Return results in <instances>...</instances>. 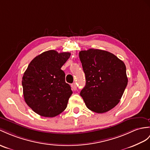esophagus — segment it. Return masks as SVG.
I'll return each instance as SVG.
<instances>
[{"instance_id": "esophagus-1", "label": "esophagus", "mask_w": 150, "mask_h": 150, "mask_svg": "<svg viewBox=\"0 0 150 150\" xmlns=\"http://www.w3.org/2000/svg\"><path fill=\"white\" fill-rule=\"evenodd\" d=\"M71 88L73 90H77V85L76 83H73L71 85Z\"/></svg>"}]
</instances>
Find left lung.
I'll return each mask as SVG.
<instances>
[{
    "label": "left lung",
    "instance_id": "obj_1",
    "mask_svg": "<svg viewBox=\"0 0 150 150\" xmlns=\"http://www.w3.org/2000/svg\"><path fill=\"white\" fill-rule=\"evenodd\" d=\"M79 57L86 78L80 96L90 110L109 111L119 103L127 85L125 64L112 53L97 49L81 51Z\"/></svg>",
    "mask_w": 150,
    "mask_h": 150
}]
</instances>
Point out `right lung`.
Masks as SVG:
<instances>
[{"label":"right lung","mask_w":150,"mask_h":150,"mask_svg":"<svg viewBox=\"0 0 150 150\" xmlns=\"http://www.w3.org/2000/svg\"><path fill=\"white\" fill-rule=\"evenodd\" d=\"M71 56L69 52L58 53L49 50L35 57L29 64L22 78L25 103L37 114L54 117L67 108L72 93L65 81L61 67Z\"/></svg>","instance_id":"right-lung-1"}]
</instances>
